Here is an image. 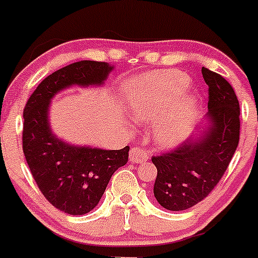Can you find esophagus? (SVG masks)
<instances>
[{"label":"esophagus","mask_w":258,"mask_h":258,"mask_svg":"<svg viewBox=\"0 0 258 258\" xmlns=\"http://www.w3.org/2000/svg\"><path fill=\"white\" fill-rule=\"evenodd\" d=\"M148 153L143 151L142 148H138V147H134V148L130 151V160L132 163H143V161L148 160Z\"/></svg>","instance_id":"1"}]
</instances>
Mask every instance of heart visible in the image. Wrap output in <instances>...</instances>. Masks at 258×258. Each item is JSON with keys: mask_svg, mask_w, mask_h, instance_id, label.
Returning a JSON list of instances; mask_svg holds the SVG:
<instances>
[{"mask_svg": "<svg viewBox=\"0 0 258 258\" xmlns=\"http://www.w3.org/2000/svg\"><path fill=\"white\" fill-rule=\"evenodd\" d=\"M188 86L189 78L177 71L146 73L124 86L130 114L140 122H153V137L163 148L182 143L194 126L196 97L180 95Z\"/></svg>", "mask_w": 258, "mask_h": 258, "instance_id": "heart-1", "label": "heart"}]
</instances>
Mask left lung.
I'll use <instances>...</instances> for the list:
<instances>
[{
	"mask_svg": "<svg viewBox=\"0 0 258 258\" xmlns=\"http://www.w3.org/2000/svg\"><path fill=\"white\" fill-rule=\"evenodd\" d=\"M208 86L207 126L170 152L153 157L154 196L161 207L185 211L213 191L239 144L240 106L229 82L202 67Z\"/></svg>",
	"mask_w": 258,
	"mask_h": 258,
	"instance_id": "left-lung-1",
	"label": "left lung"
}]
</instances>
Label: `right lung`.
<instances>
[{
    "label": "right lung",
    "instance_id": "obj_1",
    "mask_svg": "<svg viewBox=\"0 0 258 258\" xmlns=\"http://www.w3.org/2000/svg\"><path fill=\"white\" fill-rule=\"evenodd\" d=\"M114 67L107 62L78 61L55 71L36 87L23 111V153L44 197L71 216L92 211L112 174L128 160L130 147L105 151L69 144L52 134L51 99L71 86H101Z\"/></svg>",
    "mask_w": 258,
    "mask_h": 258
}]
</instances>
